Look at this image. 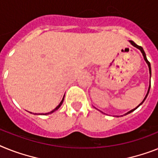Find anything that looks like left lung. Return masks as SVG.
Here are the masks:
<instances>
[{
    "label": "left lung",
    "instance_id": "obj_1",
    "mask_svg": "<svg viewBox=\"0 0 158 158\" xmlns=\"http://www.w3.org/2000/svg\"><path fill=\"white\" fill-rule=\"evenodd\" d=\"M129 42H130V43H131V45H132V46H134V47H135V48H138V49H139V50H140V52H141L142 55H143V56H144V60H145V62H146V63H147V64H148V70H149V74H150V77H151V65H150V63H149V62H148V60H147L146 55H145V52H144V49H143V48H142V47H140V46H138L137 44H135V43H134L133 41H131V40H130V41H129ZM149 89H150V84H149V86H148V93H147L146 96H145V97H144V100H143V101H142V102H140V103L139 104V106H136V107H135V108H134V109H132V110H130V111H128V112H127V113H126V114H125L124 115H126V114H130V113H131V112L134 111V110H135V109H137V108L139 107V106H140L141 105L142 103H143V102H144V100L146 99L147 96H148V92H149Z\"/></svg>",
    "mask_w": 158,
    "mask_h": 158
}]
</instances>
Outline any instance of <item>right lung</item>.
Wrapping results in <instances>:
<instances>
[{"instance_id": "right-lung-1", "label": "right lung", "mask_w": 158, "mask_h": 158, "mask_svg": "<svg viewBox=\"0 0 158 158\" xmlns=\"http://www.w3.org/2000/svg\"><path fill=\"white\" fill-rule=\"evenodd\" d=\"M64 98H63V99H62V101H61L60 102V104H59V105L57 106L55 108L54 110H52V111H50V112H48V113H46V114H44V115H45V114H52V113H53V112H54V111H56V110H58L59 108H60V106L62 105V103H63V102H64Z\"/></svg>"}]
</instances>
